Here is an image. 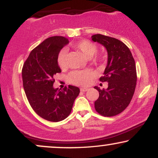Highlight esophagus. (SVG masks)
I'll use <instances>...</instances> for the list:
<instances>
[{
	"mask_svg": "<svg viewBox=\"0 0 158 158\" xmlns=\"http://www.w3.org/2000/svg\"><path fill=\"white\" fill-rule=\"evenodd\" d=\"M88 90V88H80V90H81V91H82V92L87 91Z\"/></svg>",
	"mask_w": 158,
	"mask_h": 158,
	"instance_id": "esophagus-1",
	"label": "esophagus"
}]
</instances>
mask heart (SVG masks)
Listing matches in <instances>:
<instances>
[{
  "label": "heart",
  "instance_id": "1",
  "mask_svg": "<svg viewBox=\"0 0 158 158\" xmlns=\"http://www.w3.org/2000/svg\"><path fill=\"white\" fill-rule=\"evenodd\" d=\"M72 48L81 52L87 59H90L94 57L97 52V46L94 43L88 40H81L71 44ZM57 62L59 68L64 69L67 67V50L64 49L59 52L57 57ZM94 63H97L98 59H94ZM92 78V73L87 70H77L71 72L68 75V80L70 83L77 85L85 86L89 84Z\"/></svg>",
  "mask_w": 158,
  "mask_h": 158
}]
</instances>
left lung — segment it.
<instances>
[{"mask_svg": "<svg viewBox=\"0 0 158 158\" xmlns=\"http://www.w3.org/2000/svg\"><path fill=\"white\" fill-rule=\"evenodd\" d=\"M94 42L105 47L108 52V62L104 76L99 79L107 81V89L99 91V96L94 102L97 111L105 117H112L123 112L129 105L136 88L137 71L135 61L130 50L119 40L96 34L91 36Z\"/></svg>", "mask_w": 158, "mask_h": 158, "instance_id": "obj_1", "label": "left lung"}]
</instances>
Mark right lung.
I'll return each instance as SVG.
<instances>
[{
	"instance_id": "obj_1",
	"label": "right lung",
	"mask_w": 158,
	"mask_h": 158,
	"mask_svg": "<svg viewBox=\"0 0 158 158\" xmlns=\"http://www.w3.org/2000/svg\"><path fill=\"white\" fill-rule=\"evenodd\" d=\"M68 43L63 36L45 39L30 52L23 66V86L27 99L38 115L50 122L67 118L80 92L72 85L59 90L53 88L54 75L61 72L58 55Z\"/></svg>"
}]
</instances>
